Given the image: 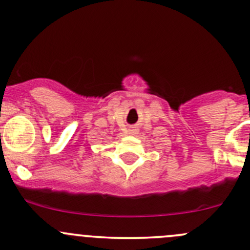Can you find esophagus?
<instances>
[{"label":"esophagus","mask_w":250,"mask_h":250,"mask_svg":"<svg viewBox=\"0 0 250 250\" xmlns=\"http://www.w3.org/2000/svg\"><path fill=\"white\" fill-rule=\"evenodd\" d=\"M129 133L131 134V135H136V134H138V129H136V128H131V129H129Z\"/></svg>","instance_id":"obj_1"}]
</instances>
